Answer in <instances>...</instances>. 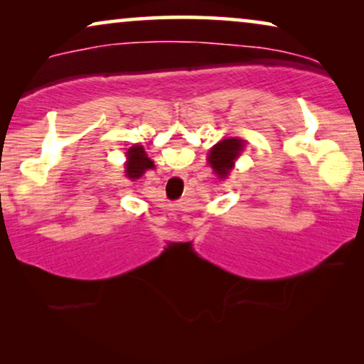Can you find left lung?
I'll return each instance as SVG.
<instances>
[{"instance_id": "obj_1", "label": "left lung", "mask_w": 364, "mask_h": 364, "mask_svg": "<svg viewBox=\"0 0 364 364\" xmlns=\"http://www.w3.org/2000/svg\"><path fill=\"white\" fill-rule=\"evenodd\" d=\"M245 147V141L237 137H227L223 141L217 142L215 146L208 152L207 162L210 164L213 172L220 178H225L233 167H235V161L240 157Z\"/></svg>"}]
</instances>
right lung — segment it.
<instances>
[{
  "instance_id": "right-lung-1",
  "label": "right lung",
  "mask_w": 364,
  "mask_h": 364,
  "mask_svg": "<svg viewBox=\"0 0 364 364\" xmlns=\"http://www.w3.org/2000/svg\"><path fill=\"white\" fill-rule=\"evenodd\" d=\"M126 156V176L129 178H132V181L142 177L147 168H154V162L147 157V154L144 151L142 146H137L136 144V146L129 147Z\"/></svg>"
}]
</instances>
